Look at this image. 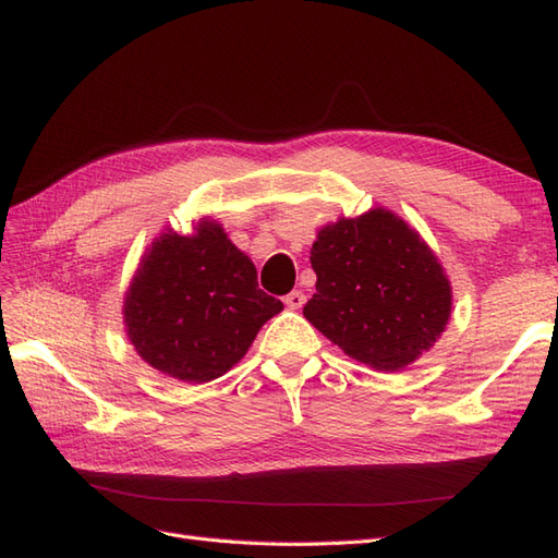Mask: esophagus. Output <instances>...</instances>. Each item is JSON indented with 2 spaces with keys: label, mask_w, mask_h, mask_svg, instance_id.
<instances>
[{
  "label": "esophagus",
  "mask_w": 558,
  "mask_h": 558,
  "mask_svg": "<svg viewBox=\"0 0 558 558\" xmlns=\"http://www.w3.org/2000/svg\"><path fill=\"white\" fill-rule=\"evenodd\" d=\"M304 302H306V296H304V292H300V290H292L288 296H284V306L292 308V311L302 308Z\"/></svg>",
  "instance_id": "1"
}]
</instances>
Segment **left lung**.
Returning a JSON list of instances; mask_svg holds the SVG:
<instances>
[{"mask_svg": "<svg viewBox=\"0 0 558 558\" xmlns=\"http://www.w3.org/2000/svg\"><path fill=\"white\" fill-rule=\"evenodd\" d=\"M311 268L316 294L306 320L375 371L413 364L447 328L451 284L442 264L418 230L383 206L323 226Z\"/></svg>", "mask_w": 558, "mask_h": 558, "instance_id": "1", "label": "left lung"}]
</instances>
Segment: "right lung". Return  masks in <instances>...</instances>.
Instances as JSON below:
<instances>
[{
	"mask_svg": "<svg viewBox=\"0 0 558 558\" xmlns=\"http://www.w3.org/2000/svg\"><path fill=\"white\" fill-rule=\"evenodd\" d=\"M282 311L258 290L252 258L209 216L190 235L166 230L128 284V340L151 368L183 383H209L247 354L256 332Z\"/></svg>",
	"mask_w": 558,
	"mask_h": 558,
	"instance_id": "add662e5",
	"label": "right lung"
}]
</instances>
